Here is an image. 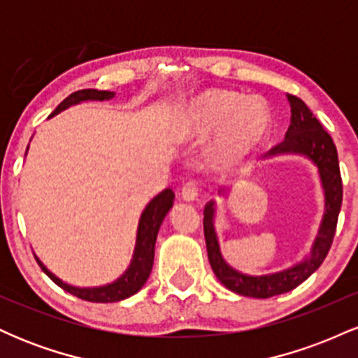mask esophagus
I'll list each match as a JSON object with an SVG mask.
<instances>
[{"instance_id": "34e87169", "label": "esophagus", "mask_w": 358, "mask_h": 358, "mask_svg": "<svg viewBox=\"0 0 358 358\" xmlns=\"http://www.w3.org/2000/svg\"><path fill=\"white\" fill-rule=\"evenodd\" d=\"M199 193H200V188L195 182H187L182 187V199L187 200V202H193V200H196Z\"/></svg>"}]
</instances>
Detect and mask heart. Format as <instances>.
Here are the masks:
<instances>
[{
    "label": "heart",
    "mask_w": 358,
    "mask_h": 358,
    "mask_svg": "<svg viewBox=\"0 0 358 358\" xmlns=\"http://www.w3.org/2000/svg\"><path fill=\"white\" fill-rule=\"evenodd\" d=\"M271 133V110L264 99L234 90L212 89L185 106L175 126L182 143H203L208 138L210 163L217 170H232L256 155Z\"/></svg>",
    "instance_id": "1"
}]
</instances>
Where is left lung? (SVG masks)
Segmentation results:
<instances>
[{
  "label": "left lung",
  "instance_id": "8db88e82",
  "mask_svg": "<svg viewBox=\"0 0 358 358\" xmlns=\"http://www.w3.org/2000/svg\"><path fill=\"white\" fill-rule=\"evenodd\" d=\"M291 108V122L286 131L282 143H279L264 155V158H274L281 155H299L310 159L318 168L320 182H322L324 196V212L320 224L318 236L311 245L310 254L291 268L281 269L278 273L244 274L234 269L220 252L219 237L215 231V202H208L203 210V232L207 242V254L215 276L227 289L242 296L271 298L276 294L287 293L306 281L316 269L322 266L331 248L334 236L338 222L340 207H342V176H340L338 155L334 139L323 129L320 121L313 116L308 106L299 97L286 94ZM225 193L224 188L219 192Z\"/></svg>",
  "mask_w": 358,
  "mask_h": 358
}]
</instances>
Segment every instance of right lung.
<instances>
[{"label":"right lung","instance_id":"obj_1","mask_svg":"<svg viewBox=\"0 0 358 358\" xmlns=\"http://www.w3.org/2000/svg\"><path fill=\"white\" fill-rule=\"evenodd\" d=\"M116 96L110 90H97V89H84L77 90V92L71 94L67 99H64L57 106V109L48 116V119L57 116L62 110L69 109L71 106L80 104L85 101H110ZM28 151V148H27ZM175 193L171 188H166L159 195H156L150 203L146 205V208L143 210L141 217H139L138 224V234H136V244H134V252L133 259H131L129 266L124 273L119 276L116 281L108 282V285L102 286H92V287H79L72 286L69 282L62 281L60 278H57L50 269H47V266L35 256L36 262L42 268V271L47 274L48 278L55 282L57 286H60L62 289L67 291V293L73 294V296L85 299V301L92 303H116L121 299H126L133 294H136L145 282L150 278L151 269H153V259H155V244H156V236H158L159 227H162L163 220H165L166 213L173 207Z\"/></svg>","mask_w":358,"mask_h":358}]
</instances>
